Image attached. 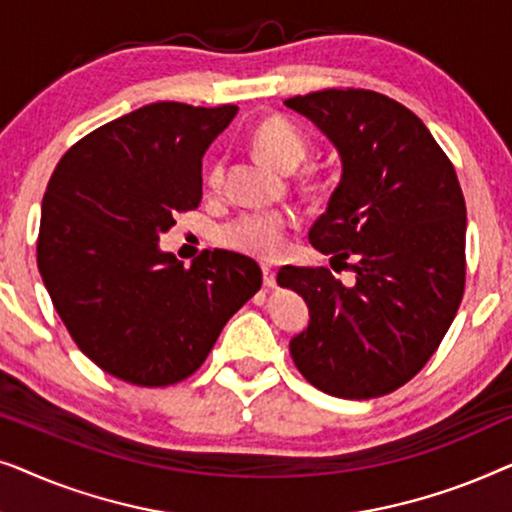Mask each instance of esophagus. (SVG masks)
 Masks as SVG:
<instances>
[{
	"instance_id": "34e87169",
	"label": "esophagus",
	"mask_w": 512,
	"mask_h": 512,
	"mask_svg": "<svg viewBox=\"0 0 512 512\" xmlns=\"http://www.w3.org/2000/svg\"><path fill=\"white\" fill-rule=\"evenodd\" d=\"M263 284L275 286L277 284V270L272 265H263Z\"/></svg>"
}]
</instances>
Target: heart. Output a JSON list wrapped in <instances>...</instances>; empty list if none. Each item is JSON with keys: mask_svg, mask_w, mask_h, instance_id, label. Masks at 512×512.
I'll return each mask as SVG.
<instances>
[{"mask_svg": "<svg viewBox=\"0 0 512 512\" xmlns=\"http://www.w3.org/2000/svg\"><path fill=\"white\" fill-rule=\"evenodd\" d=\"M254 149L263 160L279 170H293L303 163L310 151V137L303 128L284 116H272L254 130ZM223 179L221 165H216L209 174V186L219 188ZM291 230V219L284 214L258 212L244 214L223 230L221 240L226 247L242 251L256 258H275L284 251L286 237Z\"/></svg>", "mask_w": 512, "mask_h": 512, "instance_id": "obj_1", "label": "heart"}]
</instances>
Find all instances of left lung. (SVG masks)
<instances>
[{
  "instance_id": "left-lung-1",
  "label": "left lung",
  "mask_w": 512,
  "mask_h": 512,
  "mask_svg": "<svg viewBox=\"0 0 512 512\" xmlns=\"http://www.w3.org/2000/svg\"><path fill=\"white\" fill-rule=\"evenodd\" d=\"M284 104L340 153V184L310 242L356 279L345 286L328 268L279 270V286L310 307V326L289 345L293 363L324 394H391L431 359L464 296L457 172L429 128L375 90L328 88Z\"/></svg>"
}]
</instances>
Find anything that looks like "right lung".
I'll list each match as a JSON object with an SVG mask.
<instances>
[{"label":"right lung","mask_w":512,"mask_h":512,"mask_svg":"<svg viewBox=\"0 0 512 512\" xmlns=\"http://www.w3.org/2000/svg\"><path fill=\"white\" fill-rule=\"evenodd\" d=\"M235 104L153 102L79 139L41 205L37 265L76 347L137 387L193 375L261 289L254 258L205 249L184 268L158 249L202 200V156Z\"/></svg>","instance_id":"obj_1"}]
</instances>
